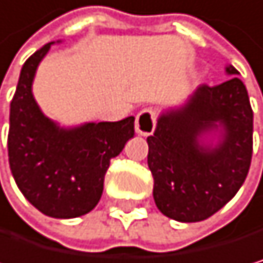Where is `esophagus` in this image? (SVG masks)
<instances>
[{
  "instance_id": "1",
  "label": "esophagus",
  "mask_w": 263,
  "mask_h": 263,
  "mask_svg": "<svg viewBox=\"0 0 263 263\" xmlns=\"http://www.w3.org/2000/svg\"><path fill=\"white\" fill-rule=\"evenodd\" d=\"M156 127V114L151 108H145L136 118V133L139 136H151Z\"/></svg>"
}]
</instances>
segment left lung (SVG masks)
Masks as SVG:
<instances>
[{
    "instance_id": "left-lung-1",
    "label": "left lung",
    "mask_w": 263,
    "mask_h": 263,
    "mask_svg": "<svg viewBox=\"0 0 263 263\" xmlns=\"http://www.w3.org/2000/svg\"><path fill=\"white\" fill-rule=\"evenodd\" d=\"M227 82L200 85L184 105L164 112L148 142L153 197L162 215L197 222L215 215L246 180L252 158V108L238 70ZM219 132L218 145L203 136Z\"/></svg>"
}]
</instances>
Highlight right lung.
Segmentation results:
<instances>
[{
	"label": "right lung",
	"instance_id": "1",
	"mask_svg": "<svg viewBox=\"0 0 263 263\" xmlns=\"http://www.w3.org/2000/svg\"><path fill=\"white\" fill-rule=\"evenodd\" d=\"M52 44L39 48L22 67L11 102L7 153L14 180L28 202L47 216L67 219L98 205L110 159L134 137V117L70 129L48 120L31 86Z\"/></svg>",
	"mask_w": 263,
	"mask_h": 263
}]
</instances>
